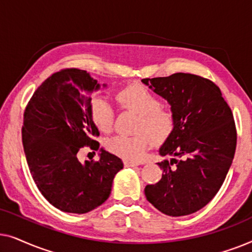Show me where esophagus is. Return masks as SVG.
<instances>
[{"instance_id": "esophagus-1", "label": "esophagus", "mask_w": 252, "mask_h": 252, "mask_svg": "<svg viewBox=\"0 0 252 252\" xmlns=\"http://www.w3.org/2000/svg\"><path fill=\"white\" fill-rule=\"evenodd\" d=\"M124 165H125L126 167H134V166H137L139 164L134 163V161H130V160H125L124 161Z\"/></svg>"}]
</instances>
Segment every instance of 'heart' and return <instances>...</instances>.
Wrapping results in <instances>:
<instances>
[{"mask_svg": "<svg viewBox=\"0 0 252 252\" xmlns=\"http://www.w3.org/2000/svg\"><path fill=\"white\" fill-rule=\"evenodd\" d=\"M115 98L124 110L137 113L136 134L116 135L106 141L109 151L128 160L142 159L151 140L164 142L173 132L175 115L173 110L160 104V98L142 85H128L116 93ZM94 125L104 133L111 132L115 123V109L105 97H95L89 108Z\"/></svg>", "mask_w": 252, "mask_h": 252, "instance_id": "b5f03b06", "label": "heart"}]
</instances>
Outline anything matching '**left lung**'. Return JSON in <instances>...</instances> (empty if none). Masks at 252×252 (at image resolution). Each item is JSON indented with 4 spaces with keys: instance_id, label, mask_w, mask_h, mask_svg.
I'll return each mask as SVG.
<instances>
[{
    "instance_id": "obj_1",
    "label": "left lung",
    "mask_w": 252,
    "mask_h": 252,
    "mask_svg": "<svg viewBox=\"0 0 252 252\" xmlns=\"http://www.w3.org/2000/svg\"><path fill=\"white\" fill-rule=\"evenodd\" d=\"M143 84L166 98L175 115L173 132L160 148L163 175L144 194L157 210L171 217L194 213L219 191L236 149L232 110L210 79L190 73L146 78Z\"/></svg>"
}]
</instances>
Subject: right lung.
I'll return each instance as SVG.
<instances>
[{"label":"right lung","mask_w":252,"mask_h":252,"mask_svg":"<svg viewBox=\"0 0 252 252\" xmlns=\"http://www.w3.org/2000/svg\"><path fill=\"white\" fill-rule=\"evenodd\" d=\"M85 70L62 68L47 78L27 103L22 128L30 172L43 197L68 213H87L103 204L123 161L102 150L98 160L80 163L84 147L98 150L99 135L89 113L91 97L82 92L98 89Z\"/></svg>","instance_id":"obj_1"}]
</instances>
